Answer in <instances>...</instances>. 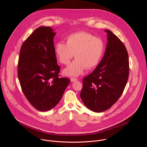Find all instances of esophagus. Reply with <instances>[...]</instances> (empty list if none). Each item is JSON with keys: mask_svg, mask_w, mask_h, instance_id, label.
Returning a JSON list of instances; mask_svg holds the SVG:
<instances>
[{"mask_svg": "<svg viewBox=\"0 0 147 147\" xmlns=\"http://www.w3.org/2000/svg\"><path fill=\"white\" fill-rule=\"evenodd\" d=\"M78 80L76 78H70V81L71 82H75L76 81H77Z\"/></svg>", "mask_w": 147, "mask_h": 147, "instance_id": "esophagus-1", "label": "esophagus"}]
</instances>
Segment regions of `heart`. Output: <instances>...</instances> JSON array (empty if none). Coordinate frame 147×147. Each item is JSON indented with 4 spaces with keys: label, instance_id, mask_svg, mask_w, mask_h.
Masks as SVG:
<instances>
[{
    "label": "heart",
    "instance_id": "heart-1",
    "mask_svg": "<svg viewBox=\"0 0 147 147\" xmlns=\"http://www.w3.org/2000/svg\"><path fill=\"white\" fill-rule=\"evenodd\" d=\"M104 51L102 39L86 32L70 34L66 38V43L58 42L54 48L56 58L65 65L69 63L74 54L76 59L64 70V73L68 76H78L86 68L91 70L96 67Z\"/></svg>",
    "mask_w": 147,
    "mask_h": 147
}]
</instances>
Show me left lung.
<instances>
[{
  "label": "left lung",
  "mask_w": 147,
  "mask_h": 147,
  "mask_svg": "<svg viewBox=\"0 0 147 147\" xmlns=\"http://www.w3.org/2000/svg\"><path fill=\"white\" fill-rule=\"evenodd\" d=\"M108 42L102 59L82 80L80 93L85 106L95 112L111 108L121 95L129 78V55L120 39L108 30Z\"/></svg>",
  "instance_id": "1"
}]
</instances>
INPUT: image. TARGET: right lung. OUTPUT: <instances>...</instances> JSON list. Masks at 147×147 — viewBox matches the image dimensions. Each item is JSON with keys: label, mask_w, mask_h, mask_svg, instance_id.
<instances>
[{"label": "right lung", "mask_w": 147, "mask_h": 147, "mask_svg": "<svg viewBox=\"0 0 147 147\" xmlns=\"http://www.w3.org/2000/svg\"><path fill=\"white\" fill-rule=\"evenodd\" d=\"M56 32L50 27L36 28L24 42L18 63V78L22 91L37 110L48 111L60 100L70 83L59 76L54 52Z\"/></svg>", "instance_id": "1"}]
</instances>
